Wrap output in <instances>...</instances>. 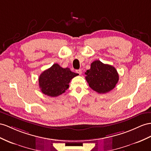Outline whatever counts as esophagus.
Listing matches in <instances>:
<instances>
[{
	"label": "esophagus",
	"mask_w": 151,
	"mask_h": 151,
	"mask_svg": "<svg viewBox=\"0 0 151 151\" xmlns=\"http://www.w3.org/2000/svg\"><path fill=\"white\" fill-rule=\"evenodd\" d=\"M76 72L78 73V75H81L82 74V69H77V70H76Z\"/></svg>",
	"instance_id": "esophagus-1"
}]
</instances>
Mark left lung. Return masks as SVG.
Listing matches in <instances>:
<instances>
[{
  "instance_id": "8db88e82",
  "label": "left lung",
  "mask_w": 151,
  "mask_h": 151,
  "mask_svg": "<svg viewBox=\"0 0 151 151\" xmlns=\"http://www.w3.org/2000/svg\"><path fill=\"white\" fill-rule=\"evenodd\" d=\"M86 79L92 90L99 94L110 92L117 83L119 76L116 69L100 60H95L86 72Z\"/></svg>"
}]
</instances>
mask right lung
I'll return each instance as SVG.
<instances>
[{"mask_svg": "<svg viewBox=\"0 0 151 151\" xmlns=\"http://www.w3.org/2000/svg\"><path fill=\"white\" fill-rule=\"evenodd\" d=\"M78 74L69 68H63L58 64L44 71L39 77V86L41 92L51 97H57L65 92L69 88L72 78Z\"/></svg>", "mask_w": 151, "mask_h": 151, "instance_id": "obj_1", "label": "right lung"}]
</instances>
